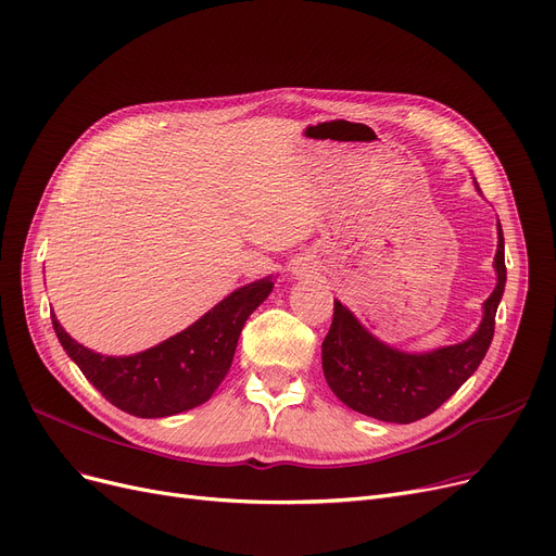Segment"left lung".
<instances>
[{
  "label": "left lung",
  "instance_id": "8db88e82",
  "mask_svg": "<svg viewBox=\"0 0 556 556\" xmlns=\"http://www.w3.org/2000/svg\"><path fill=\"white\" fill-rule=\"evenodd\" d=\"M497 286L484 302V320L466 343L429 354H404L379 343L352 313L333 300V320L323 341V370L329 389L354 412L383 420L416 422L450 400L486 356L495 313L504 293V236L497 223Z\"/></svg>",
  "mask_w": 556,
  "mask_h": 556
}]
</instances>
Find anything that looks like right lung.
I'll list each match as a JSON object with an SVG mask.
<instances>
[{
    "label": "right lung",
    "mask_w": 556,
    "mask_h": 556,
    "mask_svg": "<svg viewBox=\"0 0 556 556\" xmlns=\"http://www.w3.org/2000/svg\"><path fill=\"white\" fill-rule=\"evenodd\" d=\"M273 286L268 277L238 288L195 325L134 356L90 352L72 341L54 313L52 325L67 356L111 404L138 418H165L204 404L218 389L245 320Z\"/></svg>",
    "instance_id": "right-lung-1"
}]
</instances>
